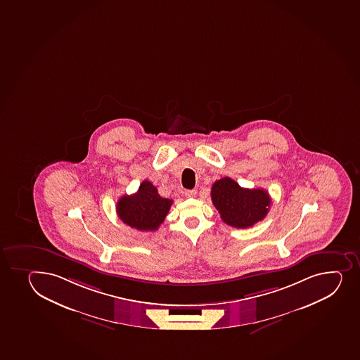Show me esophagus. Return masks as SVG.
Here are the masks:
<instances>
[{"instance_id": "34e87169", "label": "esophagus", "mask_w": 360, "mask_h": 360, "mask_svg": "<svg viewBox=\"0 0 360 360\" xmlns=\"http://www.w3.org/2000/svg\"><path fill=\"white\" fill-rule=\"evenodd\" d=\"M196 190H186V191H184V195H186V197H195L196 196Z\"/></svg>"}]
</instances>
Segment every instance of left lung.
I'll list each match as a JSON object with an SVG mask.
<instances>
[{
    "mask_svg": "<svg viewBox=\"0 0 360 360\" xmlns=\"http://www.w3.org/2000/svg\"><path fill=\"white\" fill-rule=\"evenodd\" d=\"M212 200L223 222L245 229L267 216L271 200L264 189H247L229 177L221 178L212 186Z\"/></svg>",
    "mask_w": 360,
    "mask_h": 360,
    "instance_id": "left-lung-1",
    "label": "left lung"
}]
</instances>
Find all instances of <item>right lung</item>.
Listing matches in <instances>:
<instances>
[{"label": "right lung", "mask_w": 360, "mask_h": 360, "mask_svg": "<svg viewBox=\"0 0 360 360\" xmlns=\"http://www.w3.org/2000/svg\"><path fill=\"white\" fill-rule=\"evenodd\" d=\"M172 200L164 198L156 186L144 181L137 193L120 197L117 214L122 222L141 231H153L163 223L170 210Z\"/></svg>", "instance_id": "right-lung-1"}]
</instances>
